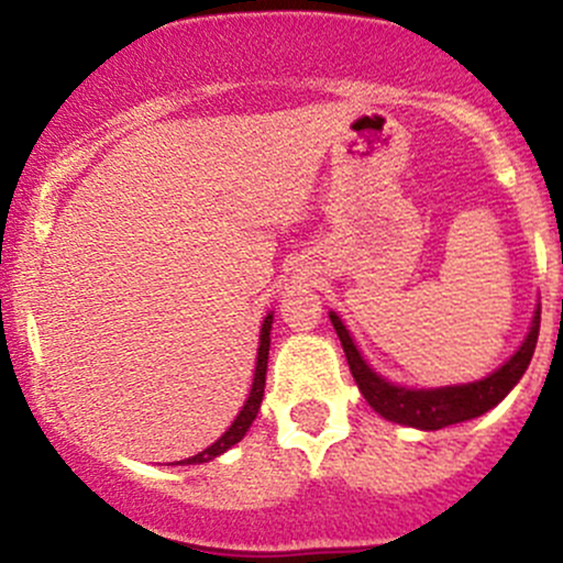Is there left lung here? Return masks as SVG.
Returning <instances> with one entry per match:
<instances>
[{"mask_svg": "<svg viewBox=\"0 0 563 563\" xmlns=\"http://www.w3.org/2000/svg\"><path fill=\"white\" fill-rule=\"evenodd\" d=\"M332 318V327L338 332L340 345L345 351V360H349L351 376H354L356 387H360L365 400L382 413L384 419L397 424H408V428H422V430H441L446 424L465 422V419L482 417L485 411H490L493 406L504 400L509 395V389L520 382V376L526 373L528 362H531L533 349H537L539 338V310L533 316L531 332H528L526 343L515 351L512 360L504 367H498L493 376L482 378V382L463 384V387H444V389H402L395 384L384 382L382 376L371 371L365 365V360L356 351L354 340L345 332L343 321L338 316Z\"/></svg>", "mask_w": 563, "mask_h": 563, "instance_id": "1", "label": "left lung"}]
</instances>
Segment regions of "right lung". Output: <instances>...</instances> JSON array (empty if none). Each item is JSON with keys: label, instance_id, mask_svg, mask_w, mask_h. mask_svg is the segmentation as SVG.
I'll return each instance as SVG.
<instances>
[{"label": "right lung", "instance_id": "1", "mask_svg": "<svg viewBox=\"0 0 563 563\" xmlns=\"http://www.w3.org/2000/svg\"><path fill=\"white\" fill-rule=\"evenodd\" d=\"M269 332H272V316L264 318V327H261V345H258V362H255V376H253V389H250V397L245 402V408L240 411V417L234 419L229 430L214 441L212 446H207L203 452H198L196 457L179 460L176 465H190V463H207V460L223 455L225 450H231L234 444H240L245 439L247 428L253 424L255 413H258L261 400H264V384H266V360H269Z\"/></svg>", "mask_w": 563, "mask_h": 563}]
</instances>
